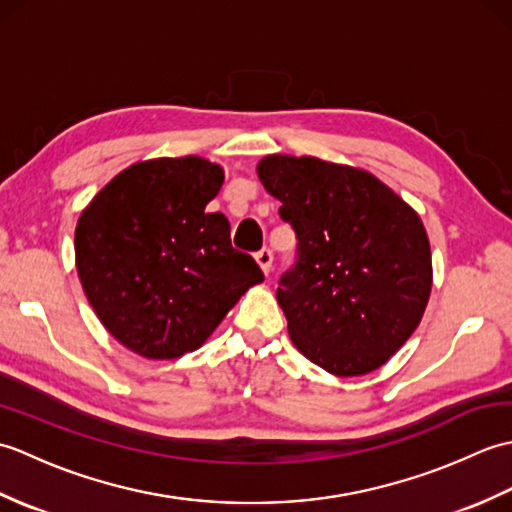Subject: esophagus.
Here are the masks:
<instances>
[{"instance_id":"1","label":"esophagus","mask_w":512,"mask_h":512,"mask_svg":"<svg viewBox=\"0 0 512 512\" xmlns=\"http://www.w3.org/2000/svg\"><path fill=\"white\" fill-rule=\"evenodd\" d=\"M255 259H257V264L262 266L264 273L268 275V273H270V268H273V250H270V248L257 250V253H255Z\"/></svg>"}]
</instances>
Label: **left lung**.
<instances>
[{"instance_id":"1","label":"left lung","mask_w":512,"mask_h":512,"mask_svg":"<svg viewBox=\"0 0 512 512\" xmlns=\"http://www.w3.org/2000/svg\"><path fill=\"white\" fill-rule=\"evenodd\" d=\"M257 176L297 235V262L277 288L292 343L334 376L374 372L429 301L418 213L372 173L312 156H266Z\"/></svg>"}]
</instances>
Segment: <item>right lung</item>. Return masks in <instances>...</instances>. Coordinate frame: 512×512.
<instances>
[{
    "label": "right lung",
    "instance_id": "add662e5",
    "mask_svg": "<svg viewBox=\"0 0 512 512\" xmlns=\"http://www.w3.org/2000/svg\"><path fill=\"white\" fill-rule=\"evenodd\" d=\"M220 165L198 158L136 162L94 195L74 233L76 270L96 317L118 343L154 361L209 339L239 297L262 284L209 204Z\"/></svg>",
    "mask_w": 512,
    "mask_h": 512
}]
</instances>
